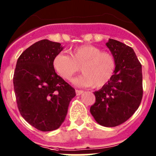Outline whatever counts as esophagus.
<instances>
[{"label":"esophagus","mask_w":156,"mask_h":156,"mask_svg":"<svg viewBox=\"0 0 156 156\" xmlns=\"http://www.w3.org/2000/svg\"><path fill=\"white\" fill-rule=\"evenodd\" d=\"M83 90H76V95H78V96H79V95H80L81 94H83Z\"/></svg>","instance_id":"1"}]
</instances>
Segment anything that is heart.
Wrapping results in <instances>:
<instances>
[{"label":"heart","instance_id":"1","mask_svg":"<svg viewBox=\"0 0 156 156\" xmlns=\"http://www.w3.org/2000/svg\"><path fill=\"white\" fill-rule=\"evenodd\" d=\"M69 55L58 54L53 59V68L62 78L71 80L80 70L83 75L73 80L76 86L101 88L112 78L116 67L114 55L93 45L72 49Z\"/></svg>","mask_w":156,"mask_h":156}]
</instances>
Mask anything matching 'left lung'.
<instances>
[{
  "mask_svg": "<svg viewBox=\"0 0 156 156\" xmlns=\"http://www.w3.org/2000/svg\"><path fill=\"white\" fill-rule=\"evenodd\" d=\"M116 61L111 80L94 92L90 111L98 124L113 127L126 122L138 108L143 96L142 69L133 48L113 39L106 43Z\"/></svg>",
  "mask_w": 156,
  "mask_h": 156,
  "instance_id": "1",
  "label": "left lung"
}]
</instances>
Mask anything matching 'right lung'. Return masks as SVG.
<instances>
[{"label": "right lung", "instance_id": "obj_1", "mask_svg": "<svg viewBox=\"0 0 156 156\" xmlns=\"http://www.w3.org/2000/svg\"><path fill=\"white\" fill-rule=\"evenodd\" d=\"M63 50L60 43L36 42L18 58L13 83L18 108L31 126L51 131L64 122L75 89L57 75L53 59Z\"/></svg>", "mask_w": 156, "mask_h": 156}]
</instances>
